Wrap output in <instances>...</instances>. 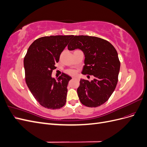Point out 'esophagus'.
<instances>
[{
    "label": "esophagus",
    "instance_id": "obj_1",
    "mask_svg": "<svg viewBox=\"0 0 147 147\" xmlns=\"http://www.w3.org/2000/svg\"><path fill=\"white\" fill-rule=\"evenodd\" d=\"M72 79H77L76 77H72Z\"/></svg>",
    "mask_w": 147,
    "mask_h": 147
}]
</instances>
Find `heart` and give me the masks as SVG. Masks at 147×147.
Returning a JSON list of instances; mask_svg holds the SVG:
<instances>
[{"mask_svg": "<svg viewBox=\"0 0 147 147\" xmlns=\"http://www.w3.org/2000/svg\"><path fill=\"white\" fill-rule=\"evenodd\" d=\"M67 74H68L70 75H74L75 74V71L74 70H72V69H70V70H67L66 71Z\"/></svg>", "mask_w": 147, "mask_h": 147, "instance_id": "1", "label": "heart"}]
</instances>
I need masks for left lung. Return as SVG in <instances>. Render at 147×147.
I'll list each match as a JSON object with an SVG mask.
<instances>
[{"label":"left lung","mask_w":147,"mask_h":147,"mask_svg":"<svg viewBox=\"0 0 147 147\" xmlns=\"http://www.w3.org/2000/svg\"><path fill=\"white\" fill-rule=\"evenodd\" d=\"M77 48L85 56L82 74L94 77L91 82L80 80L78 97L83 105L97 107L109 100L117 86L120 69L117 51L106 40L88 35H74L68 50Z\"/></svg>","instance_id":"1"}]
</instances>
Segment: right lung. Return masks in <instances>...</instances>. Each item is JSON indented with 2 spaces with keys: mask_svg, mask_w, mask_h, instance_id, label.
<instances>
[{
  "mask_svg": "<svg viewBox=\"0 0 147 147\" xmlns=\"http://www.w3.org/2000/svg\"><path fill=\"white\" fill-rule=\"evenodd\" d=\"M74 35H50L31 44L24 58L26 83L34 98L45 108L58 109L65 104L68 83L72 79L62 74L51 78L59 56Z\"/></svg>",
  "mask_w": 147,
  "mask_h": 147,
  "instance_id": "right-lung-1",
  "label": "right lung"
}]
</instances>
